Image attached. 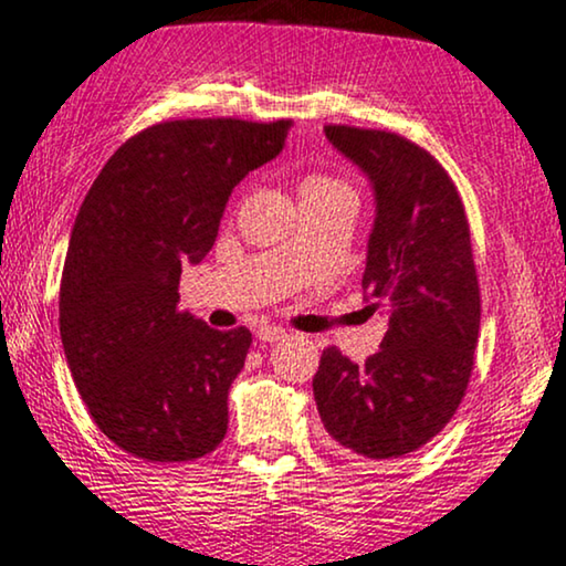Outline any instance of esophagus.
Returning <instances> with one entry per match:
<instances>
[{"instance_id":"esophagus-1","label":"esophagus","mask_w":566,"mask_h":566,"mask_svg":"<svg viewBox=\"0 0 566 566\" xmlns=\"http://www.w3.org/2000/svg\"><path fill=\"white\" fill-rule=\"evenodd\" d=\"M284 336H287V332H284L282 326H263V328H259V342H263V345H274V342H282Z\"/></svg>"}]
</instances>
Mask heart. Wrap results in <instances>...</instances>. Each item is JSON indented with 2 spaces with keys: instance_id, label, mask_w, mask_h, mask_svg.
<instances>
[{
  "instance_id": "obj_1",
  "label": "heart",
  "mask_w": 566,
  "mask_h": 566,
  "mask_svg": "<svg viewBox=\"0 0 566 566\" xmlns=\"http://www.w3.org/2000/svg\"><path fill=\"white\" fill-rule=\"evenodd\" d=\"M326 196H353L349 185L334 175H324V171H311L300 182V200L326 198Z\"/></svg>"
}]
</instances>
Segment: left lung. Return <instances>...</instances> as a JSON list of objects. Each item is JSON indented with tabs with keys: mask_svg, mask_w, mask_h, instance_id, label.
Listing matches in <instances>:
<instances>
[{
	"mask_svg": "<svg viewBox=\"0 0 566 566\" xmlns=\"http://www.w3.org/2000/svg\"><path fill=\"white\" fill-rule=\"evenodd\" d=\"M324 133L374 185L363 292L386 334L360 366L326 347L313 397L336 452L391 460L431 441L468 391L481 328L470 227L452 177L426 148L386 130Z\"/></svg>",
	"mask_w": 566,
	"mask_h": 566,
	"instance_id": "left-lung-1",
	"label": "left lung"
}]
</instances>
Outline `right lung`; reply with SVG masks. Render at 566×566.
I'll list each match as a JSON object with an SVG mask.
<instances>
[{"label":"right lung","instance_id":"1","mask_svg":"<svg viewBox=\"0 0 566 566\" xmlns=\"http://www.w3.org/2000/svg\"><path fill=\"white\" fill-rule=\"evenodd\" d=\"M292 119H169L114 151L93 180L60 284V334L93 423L146 462H188L227 433L245 326L182 313L180 274L217 240L248 171L279 156Z\"/></svg>","mask_w":566,"mask_h":566}]
</instances>
